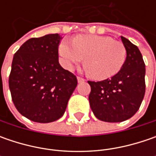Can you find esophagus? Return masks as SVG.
Listing matches in <instances>:
<instances>
[{
    "mask_svg": "<svg viewBox=\"0 0 156 156\" xmlns=\"http://www.w3.org/2000/svg\"><path fill=\"white\" fill-rule=\"evenodd\" d=\"M77 81H78V82H80V83H81V82H84L86 80H85L84 78H82V77L78 76V77H77Z\"/></svg>",
    "mask_w": 156,
    "mask_h": 156,
    "instance_id": "1",
    "label": "esophagus"
}]
</instances>
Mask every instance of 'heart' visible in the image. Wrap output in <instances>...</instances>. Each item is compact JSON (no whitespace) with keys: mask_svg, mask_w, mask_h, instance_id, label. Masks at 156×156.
I'll use <instances>...</instances> for the list:
<instances>
[{"mask_svg":"<svg viewBox=\"0 0 156 156\" xmlns=\"http://www.w3.org/2000/svg\"><path fill=\"white\" fill-rule=\"evenodd\" d=\"M59 55L67 69L82 62L87 74L94 79L104 80L115 75L123 67L127 50L121 41L108 36L81 34L71 43L63 40L59 46Z\"/></svg>","mask_w":156,"mask_h":156,"instance_id":"b5f03b06","label":"heart"}]
</instances>
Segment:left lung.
<instances>
[{
	"instance_id": "8db88e82",
	"label": "left lung",
	"mask_w": 156,
	"mask_h": 156,
	"mask_svg": "<svg viewBox=\"0 0 156 156\" xmlns=\"http://www.w3.org/2000/svg\"><path fill=\"white\" fill-rule=\"evenodd\" d=\"M127 50L122 69L109 79L88 81V100L94 115L101 121L120 122L133 116L140 108L145 94V63L139 48L121 36Z\"/></svg>"
}]
</instances>
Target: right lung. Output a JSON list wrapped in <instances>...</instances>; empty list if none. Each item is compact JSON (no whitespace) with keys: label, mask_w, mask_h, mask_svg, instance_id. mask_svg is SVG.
I'll use <instances>...</instances> for the list:
<instances>
[{"label":"right lung","mask_w":156,"mask_h":156,"mask_svg":"<svg viewBox=\"0 0 156 156\" xmlns=\"http://www.w3.org/2000/svg\"><path fill=\"white\" fill-rule=\"evenodd\" d=\"M58 34L31 38L16 51L9 85L12 101L23 116L40 123L62 116L77 78L59 63Z\"/></svg>","instance_id":"add662e5"}]
</instances>
